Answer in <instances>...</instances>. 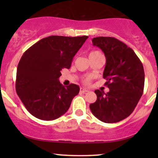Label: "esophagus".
<instances>
[{
    "instance_id": "34e87169",
    "label": "esophagus",
    "mask_w": 158,
    "mask_h": 158,
    "mask_svg": "<svg viewBox=\"0 0 158 158\" xmlns=\"http://www.w3.org/2000/svg\"><path fill=\"white\" fill-rule=\"evenodd\" d=\"M88 90L86 89V88H80V92H81V93H86V92H88Z\"/></svg>"
}]
</instances>
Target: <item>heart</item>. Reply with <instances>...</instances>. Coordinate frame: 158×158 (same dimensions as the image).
<instances>
[{
    "instance_id": "b5f03b06",
    "label": "heart",
    "mask_w": 158,
    "mask_h": 158,
    "mask_svg": "<svg viewBox=\"0 0 158 158\" xmlns=\"http://www.w3.org/2000/svg\"><path fill=\"white\" fill-rule=\"evenodd\" d=\"M99 53H100V52H99V51H92V52H90V55L89 56L96 55V54H99ZM85 82H88V81H89V79H85Z\"/></svg>"
}]
</instances>
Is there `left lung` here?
Instances as JSON below:
<instances>
[{"instance_id": "8db88e82", "label": "left lung", "mask_w": 158, "mask_h": 158, "mask_svg": "<svg viewBox=\"0 0 158 158\" xmlns=\"http://www.w3.org/2000/svg\"><path fill=\"white\" fill-rule=\"evenodd\" d=\"M92 42L106 56L103 78L110 90L105 94L96 90L97 99L90 105V109L102 122H119L133 112L143 95V64L131 48L115 38L100 36L94 38Z\"/></svg>"}]
</instances>
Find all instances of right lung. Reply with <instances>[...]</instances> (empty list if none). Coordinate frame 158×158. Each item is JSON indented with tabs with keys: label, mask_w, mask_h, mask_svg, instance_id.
Here are the masks:
<instances>
[{
	"label": "right lung",
	"mask_w": 158,
	"mask_h": 158,
	"mask_svg": "<svg viewBox=\"0 0 158 158\" xmlns=\"http://www.w3.org/2000/svg\"><path fill=\"white\" fill-rule=\"evenodd\" d=\"M88 38L49 36L23 54L17 68L15 89L32 116L53 120L68 111L79 87L63 86L59 78L62 69L70 68L74 56Z\"/></svg>",
	"instance_id": "1"
}]
</instances>
